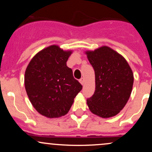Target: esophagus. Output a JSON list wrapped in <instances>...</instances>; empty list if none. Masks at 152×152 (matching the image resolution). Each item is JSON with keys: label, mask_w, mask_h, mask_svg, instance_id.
I'll use <instances>...</instances> for the list:
<instances>
[{"label": "esophagus", "mask_w": 152, "mask_h": 152, "mask_svg": "<svg viewBox=\"0 0 152 152\" xmlns=\"http://www.w3.org/2000/svg\"><path fill=\"white\" fill-rule=\"evenodd\" d=\"M79 82H80V83H81L82 85H83V84H84V78H81V79L79 80Z\"/></svg>", "instance_id": "34e87169"}]
</instances>
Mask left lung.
<instances>
[{
  "instance_id": "obj_1",
  "label": "left lung",
  "mask_w": 152,
  "mask_h": 152,
  "mask_svg": "<svg viewBox=\"0 0 152 152\" xmlns=\"http://www.w3.org/2000/svg\"><path fill=\"white\" fill-rule=\"evenodd\" d=\"M95 71L96 88L87 99V105L94 114L102 118L116 116L129 99L134 75L126 59L108 46L86 52Z\"/></svg>"
}]
</instances>
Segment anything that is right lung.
Listing matches in <instances>:
<instances>
[{"instance_id": "right-lung-1", "label": "right lung", "mask_w": 152, "mask_h": 152, "mask_svg": "<svg viewBox=\"0 0 152 152\" xmlns=\"http://www.w3.org/2000/svg\"><path fill=\"white\" fill-rule=\"evenodd\" d=\"M71 53L52 45L36 53L26 68V93L35 109L46 117L66 115L82 89L66 65Z\"/></svg>"}]
</instances>
